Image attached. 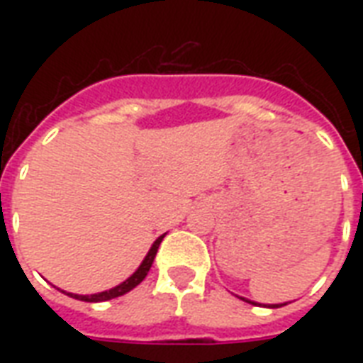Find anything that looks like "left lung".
Masks as SVG:
<instances>
[{
    "label": "left lung",
    "instance_id": "left-lung-1",
    "mask_svg": "<svg viewBox=\"0 0 363 363\" xmlns=\"http://www.w3.org/2000/svg\"><path fill=\"white\" fill-rule=\"evenodd\" d=\"M242 301H248V299H245V298H241ZM248 303H252V305H259V303H254V301H248ZM282 305H286V303H279V305H269L271 309H275V307H282Z\"/></svg>",
    "mask_w": 363,
    "mask_h": 363
}]
</instances>
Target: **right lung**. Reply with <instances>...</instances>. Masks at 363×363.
<instances>
[{"label":"right lung","mask_w":363,"mask_h":363,"mask_svg":"<svg viewBox=\"0 0 363 363\" xmlns=\"http://www.w3.org/2000/svg\"><path fill=\"white\" fill-rule=\"evenodd\" d=\"M164 238H165V233H164V235H160V238L154 241V245L150 247V250H148V254L145 256V259L141 262V265L137 267L135 273H133L130 279H125L124 282H121L118 286L111 288V290H105V292L92 294V296H79V294H69V296H71V298H75V299H81V301H109V299L118 298V296H124V294H128L130 290H133L137 284H141L143 279L147 277L148 269L152 267L154 256H156V252H158L160 242H162V239H164Z\"/></svg>","instance_id":"1"}]
</instances>
